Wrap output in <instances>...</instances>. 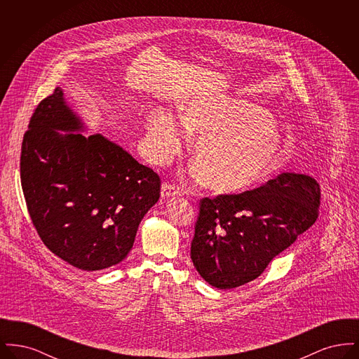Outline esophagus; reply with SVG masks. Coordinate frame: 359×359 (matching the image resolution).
<instances>
[{"mask_svg":"<svg viewBox=\"0 0 359 359\" xmlns=\"http://www.w3.org/2000/svg\"><path fill=\"white\" fill-rule=\"evenodd\" d=\"M177 195H180L179 187L173 186L171 183H164V184L161 186V198H163V199H168V198L177 196Z\"/></svg>","mask_w":359,"mask_h":359,"instance_id":"1","label":"esophagus"}]
</instances>
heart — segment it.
I'll list each match as a JSON object with an SVG mask.
<instances>
[{
  "label": "heart",
  "instance_id": "obj_1",
  "mask_svg": "<svg viewBox=\"0 0 359 359\" xmlns=\"http://www.w3.org/2000/svg\"><path fill=\"white\" fill-rule=\"evenodd\" d=\"M201 136L191 160L207 189L233 195L268 179L281 160L283 144L268 113L255 103L192 102L182 109L180 123L163 107L147 120V149L154 163H168L179 152L184 133Z\"/></svg>",
  "mask_w": 359,
  "mask_h": 359
}]
</instances>
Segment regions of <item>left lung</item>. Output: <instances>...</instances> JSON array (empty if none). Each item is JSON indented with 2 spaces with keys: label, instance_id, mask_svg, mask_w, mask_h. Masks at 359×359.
<instances>
[{
  "label": "left lung",
  "instance_id": "left-lung-1",
  "mask_svg": "<svg viewBox=\"0 0 359 359\" xmlns=\"http://www.w3.org/2000/svg\"><path fill=\"white\" fill-rule=\"evenodd\" d=\"M319 205V183L290 172L252 191L203 198L191 242L194 266L215 288L243 285L316 222Z\"/></svg>",
  "mask_w": 359,
  "mask_h": 359
}]
</instances>
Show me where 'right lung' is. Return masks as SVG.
Instances as JSON below:
<instances>
[{"label":"right lung","mask_w":359,"mask_h":359,"mask_svg":"<svg viewBox=\"0 0 359 359\" xmlns=\"http://www.w3.org/2000/svg\"><path fill=\"white\" fill-rule=\"evenodd\" d=\"M28 128L20 176L39 237L78 269L120 264L141 219L160 198L158 175L101 135L74 133L83 130V123L60 87L37 104Z\"/></svg>","instance_id":"1"}]
</instances>
